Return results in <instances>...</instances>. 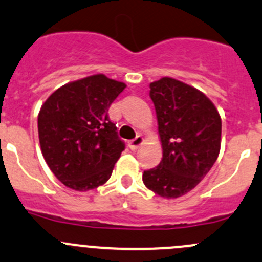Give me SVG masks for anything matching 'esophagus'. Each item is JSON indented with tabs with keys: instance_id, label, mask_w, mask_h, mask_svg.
I'll use <instances>...</instances> for the list:
<instances>
[{
	"instance_id": "esophagus-1",
	"label": "esophagus",
	"mask_w": 262,
	"mask_h": 262,
	"mask_svg": "<svg viewBox=\"0 0 262 262\" xmlns=\"http://www.w3.org/2000/svg\"><path fill=\"white\" fill-rule=\"evenodd\" d=\"M142 143H143V137H142V136H137L136 138L132 139V141L128 142V147L134 151V149L138 148V147L141 146Z\"/></svg>"
}]
</instances>
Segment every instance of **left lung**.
Listing matches in <instances>:
<instances>
[{
  "label": "left lung",
  "instance_id": "obj_1",
  "mask_svg": "<svg viewBox=\"0 0 262 262\" xmlns=\"http://www.w3.org/2000/svg\"><path fill=\"white\" fill-rule=\"evenodd\" d=\"M162 143V160L144 170L143 183L164 199L192 190L216 161L222 119L214 103L199 90L172 78L149 84Z\"/></svg>",
  "mask_w": 262,
  "mask_h": 262
}]
</instances>
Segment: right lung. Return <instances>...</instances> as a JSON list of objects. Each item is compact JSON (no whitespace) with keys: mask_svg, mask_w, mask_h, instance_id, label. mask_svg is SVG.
Returning <instances> with one entry per match:
<instances>
[{"mask_svg":"<svg viewBox=\"0 0 262 262\" xmlns=\"http://www.w3.org/2000/svg\"><path fill=\"white\" fill-rule=\"evenodd\" d=\"M125 87L103 74L92 75L56 90L40 107V149L67 187L83 192L110 179L125 143L107 113Z\"/></svg>","mask_w":262,"mask_h":262,"instance_id":"1","label":"right lung"}]
</instances>
